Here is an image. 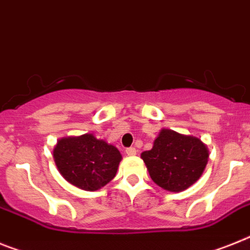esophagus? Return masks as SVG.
<instances>
[{"label":"esophagus","mask_w":250,"mask_h":250,"mask_svg":"<svg viewBox=\"0 0 250 250\" xmlns=\"http://www.w3.org/2000/svg\"><path fill=\"white\" fill-rule=\"evenodd\" d=\"M125 151H126L127 155H135L136 154V149L133 148V146H131V148H127Z\"/></svg>","instance_id":"1"}]
</instances>
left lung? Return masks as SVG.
Returning <instances> with one entry per match:
<instances>
[{
	"label": "left lung",
	"mask_w": 250,
	"mask_h": 250,
	"mask_svg": "<svg viewBox=\"0 0 250 250\" xmlns=\"http://www.w3.org/2000/svg\"><path fill=\"white\" fill-rule=\"evenodd\" d=\"M142 158L158 186L180 192L200 178L208 164V151L198 138L163 129L153 148L143 151Z\"/></svg>",
	"instance_id": "left-lung-1"
}]
</instances>
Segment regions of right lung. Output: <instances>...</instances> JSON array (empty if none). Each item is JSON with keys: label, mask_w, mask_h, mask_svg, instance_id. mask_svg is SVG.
<instances>
[{"label": "right lung", "mask_w": 250, "mask_h": 250, "mask_svg": "<svg viewBox=\"0 0 250 250\" xmlns=\"http://www.w3.org/2000/svg\"><path fill=\"white\" fill-rule=\"evenodd\" d=\"M54 159L68 182L78 188L96 191L114 178L121 154L114 146L84 134L59 140Z\"/></svg>", "instance_id": "right-lung-1"}]
</instances>
